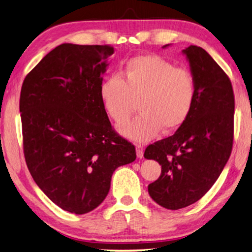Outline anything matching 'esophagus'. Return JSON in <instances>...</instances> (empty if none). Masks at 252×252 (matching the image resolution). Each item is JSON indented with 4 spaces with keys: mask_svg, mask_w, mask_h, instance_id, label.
<instances>
[{
    "mask_svg": "<svg viewBox=\"0 0 252 252\" xmlns=\"http://www.w3.org/2000/svg\"><path fill=\"white\" fill-rule=\"evenodd\" d=\"M136 153L138 158H142L144 157V147L141 145H136Z\"/></svg>",
    "mask_w": 252,
    "mask_h": 252,
    "instance_id": "esophagus-1",
    "label": "esophagus"
}]
</instances>
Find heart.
<instances>
[{"label":"heart","mask_w":252,"mask_h":252,"mask_svg":"<svg viewBox=\"0 0 252 252\" xmlns=\"http://www.w3.org/2000/svg\"><path fill=\"white\" fill-rule=\"evenodd\" d=\"M195 95L192 73L156 55L131 58L121 77L112 75L99 87L103 106L117 124L129 120L138 101L141 113L120 127L121 134L135 141L150 140L162 128L169 132L181 127L193 110Z\"/></svg>","instance_id":"b5f03b06"}]
</instances>
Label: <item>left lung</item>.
<instances>
[{
	"instance_id": "left-lung-1",
	"label": "left lung",
	"mask_w": 252,
	"mask_h": 252,
	"mask_svg": "<svg viewBox=\"0 0 252 252\" xmlns=\"http://www.w3.org/2000/svg\"><path fill=\"white\" fill-rule=\"evenodd\" d=\"M182 52L195 81L193 110L172 136L149 145L144 155L161 165L159 179L148 185L149 195L173 211L205 195L228 161L234 140L235 97L229 78L201 47L192 45Z\"/></svg>"
}]
</instances>
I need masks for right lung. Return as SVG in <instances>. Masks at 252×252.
I'll return each mask as SVG.
<instances>
[{
    "label": "right lung",
    "instance_id": "add662e5",
    "mask_svg": "<svg viewBox=\"0 0 252 252\" xmlns=\"http://www.w3.org/2000/svg\"><path fill=\"white\" fill-rule=\"evenodd\" d=\"M114 48L63 44L24 80L23 147L32 179L50 201L73 214L106 197L113 172L136 159L135 146L113 129L99 97Z\"/></svg>",
    "mask_w": 252,
    "mask_h": 252
}]
</instances>
